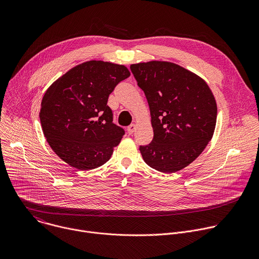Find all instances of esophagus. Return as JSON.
I'll return each instance as SVG.
<instances>
[{"instance_id":"34e87169","label":"esophagus","mask_w":259,"mask_h":259,"mask_svg":"<svg viewBox=\"0 0 259 259\" xmlns=\"http://www.w3.org/2000/svg\"><path fill=\"white\" fill-rule=\"evenodd\" d=\"M135 129H136V126H135L134 124H131V125H129V126H128L127 131H128V133H129V134H132V133L135 131Z\"/></svg>"}]
</instances>
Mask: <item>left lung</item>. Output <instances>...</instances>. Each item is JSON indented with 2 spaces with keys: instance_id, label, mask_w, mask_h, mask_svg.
Listing matches in <instances>:
<instances>
[{
  "instance_id": "8db88e82",
  "label": "left lung",
  "mask_w": 259,
  "mask_h": 259,
  "mask_svg": "<svg viewBox=\"0 0 259 259\" xmlns=\"http://www.w3.org/2000/svg\"><path fill=\"white\" fill-rule=\"evenodd\" d=\"M130 69L149 102L154 138L139 151L150 167L164 173L195 161L213 136L217 106L206 82L175 63L150 61Z\"/></svg>"
}]
</instances>
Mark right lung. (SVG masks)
<instances>
[{
  "label": "right lung",
  "instance_id": "1",
  "mask_svg": "<svg viewBox=\"0 0 259 259\" xmlns=\"http://www.w3.org/2000/svg\"><path fill=\"white\" fill-rule=\"evenodd\" d=\"M130 76L124 65L91 60L69 69L46 91L40 110L44 135L55 154L79 170L106 163L125 131L107 99Z\"/></svg>",
  "mask_w": 259,
  "mask_h": 259
}]
</instances>
